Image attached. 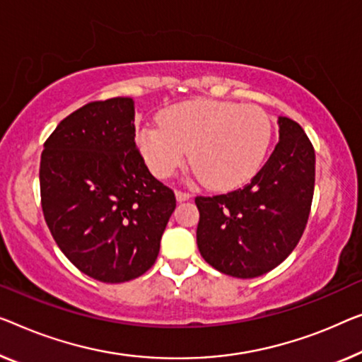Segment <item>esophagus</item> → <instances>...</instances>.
I'll return each mask as SVG.
<instances>
[{
    "instance_id": "34e87169",
    "label": "esophagus",
    "mask_w": 362,
    "mask_h": 362,
    "mask_svg": "<svg viewBox=\"0 0 362 362\" xmlns=\"http://www.w3.org/2000/svg\"><path fill=\"white\" fill-rule=\"evenodd\" d=\"M175 198H177V202H187V199L192 198V193L177 190V192H175Z\"/></svg>"
}]
</instances>
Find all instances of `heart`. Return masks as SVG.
Listing matches in <instances>:
<instances>
[{
    "label": "heart",
    "instance_id": "heart-1",
    "mask_svg": "<svg viewBox=\"0 0 362 362\" xmlns=\"http://www.w3.org/2000/svg\"><path fill=\"white\" fill-rule=\"evenodd\" d=\"M163 127H146L139 149L158 177H170L185 163L213 190H233L249 182L265 159L273 125L258 105L224 100H188L160 115Z\"/></svg>",
    "mask_w": 362,
    "mask_h": 362
}]
</instances>
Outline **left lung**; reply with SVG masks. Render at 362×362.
Segmentation results:
<instances>
[{"label":"left lung","instance_id":"left-lung-1","mask_svg":"<svg viewBox=\"0 0 362 362\" xmlns=\"http://www.w3.org/2000/svg\"><path fill=\"white\" fill-rule=\"evenodd\" d=\"M279 141L244 188L197 197V244L218 272L257 278L296 249L309 219L315 185V151L304 129L279 117Z\"/></svg>","mask_w":362,"mask_h":362}]
</instances>
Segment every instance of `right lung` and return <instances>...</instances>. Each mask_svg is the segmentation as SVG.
<instances>
[{
	"instance_id": "obj_1",
	"label": "right lung",
	"mask_w": 362,
	"mask_h": 362,
	"mask_svg": "<svg viewBox=\"0 0 362 362\" xmlns=\"http://www.w3.org/2000/svg\"><path fill=\"white\" fill-rule=\"evenodd\" d=\"M129 97L89 102L58 123L40 159L42 211L69 262L102 283L146 273L175 209L134 143Z\"/></svg>"
}]
</instances>
